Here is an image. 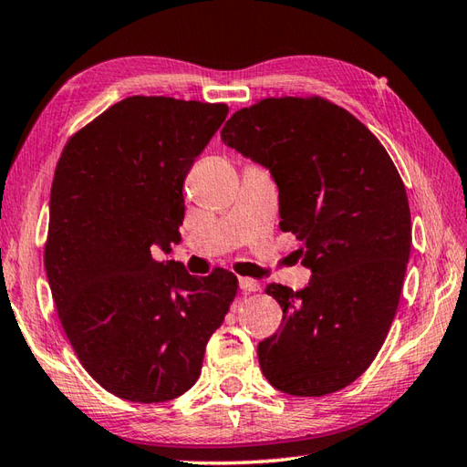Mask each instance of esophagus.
<instances>
[{
	"label": "esophagus",
	"mask_w": 467,
	"mask_h": 467,
	"mask_svg": "<svg viewBox=\"0 0 467 467\" xmlns=\"http://www.w3.org/2000/svg\"><path fill=\"white\" fill-rule=\"evenodd\" d=\"M240 288L244 292H258L260 290V284L250 280V278H240Z\"/></svg>",
	"instance_id": "1"
}]
</instances>
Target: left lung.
<instances>
[{"label": "left lung", "mask_w": 467, "mask_h": 467, "mask_svg": "<svg viewBox=\"0 0 467 467\" xmlns=\"http://www.w3.org/2000/svg\"><path fill=\"white\" fill-rule=\"evenodd\" d=\"M222 140L270 169L280 230L312 270L306 288H268L282 325L258 345L262 373L288 395L335 393L373 363L395 318L411 252L403 179L363 122L317 94L255 100Z\"/></svg>", "instance_id": "obj_1"}]
</instances>
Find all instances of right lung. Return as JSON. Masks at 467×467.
Wrapping results in <instances>:
<instances>
[{"mask_svg":"<svg viewBox=\"0 0 467 467\" xmlns=\"http://www.w3.org/2000/svg\"><path fill=\"white\" fill-rule=\"evenodd\" d=\"M225 102L129 97L66 142L54 171L44 265L62 328L88 375L135 403L183 395L237 294L155 260L181 240L183 181Z\"/></svg>","mask_w":467,"mask_h":467,"instance_id":"obj_1","label":"right lung"}]
</instances>
